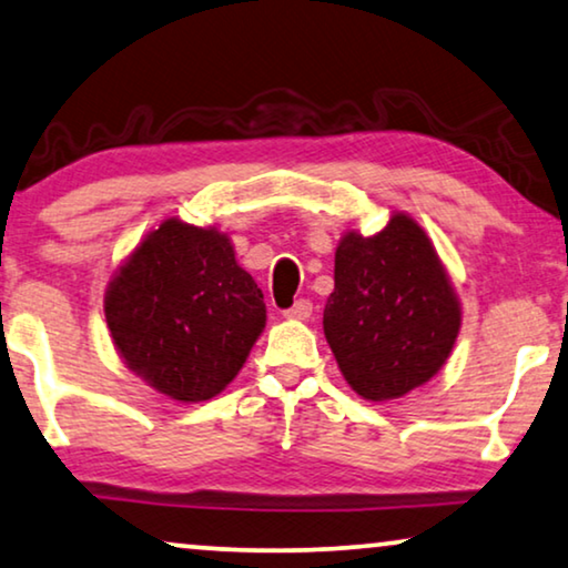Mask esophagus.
Wrapping results in <instances>:
<instances>
[{"label":"esophagus","mask_w":568,"mask_h":568,"mask_svg":"<svg viewBox=\"0 0 568 568\" xmlns=\"http://www.w3.org/2000/svg\"><path fill=\"white\" fill-rule=\"evenodd\" d=\"M311 311H314V306H311V301L301 298V301H295L291 308H285L283 316H285V318H308Z\"/></svg>","instance_id":"esophagus-1"}]
</instances>
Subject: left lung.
Wrapping results in <instances>:
<instances>
[{"label":"left lung","mask_w":568,"mask_h":568,"mask_svg":"<svg viewBox=\"0 0 568 568\" xmlns=\"http://www.w3.org/2000/svg\"><path fill=\"white\" fill-rule=\"evenodd\" d=\"M458 329V295L417 221L394 213L378 234L342 236L324 334L353 390L367 402L409 394L445 365Z\"/></svg>","instance_id":"obj_1"}]
</instances>
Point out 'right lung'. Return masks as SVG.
Returning a JSON list of instances; mask_svg holds the SVG:
<instances>
[{
	"mask_svg": "<svg viewBox=\"0 0 568 568\" xmlns=\"http://www.w3.org/2000/svg\"><path fill=\"white\" fill-rule=\"evenodd\" d=\"M105 318L125 365L151 388L207 402L242 371L267 311L226 234L166 219L110 281Z\"/></svg>",
	"mask_w": 568,
	"mask_h": 568,
	"instance_id": "add662e5",
	"label": "right lung"
}]
</instances>
